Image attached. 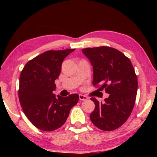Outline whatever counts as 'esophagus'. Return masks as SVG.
<instances>
[{
	"label": "esophagus",
	"instance_id": "esophagus-1",
	"mask_svg": "<svg viewBox=\"0 0 157 157\" xmlns=\"http://www.w3.org/2000/svg\"><path fill=\"white\" fill-rule=\"evenodd\" d=\"M79 99L81 101H84V100H87V99H88V98L86 96H84V95L80 94L79 95Z\"/></svg>",
	"mask_w": 157,
	"mask_h": 157
}]
</instances>
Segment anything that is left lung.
Masks as SVG:
<instances>
[{
    "mask_svg": "<svg viewBox=\"0 0 157 157\" xmlns=\"http://www.w3.org/2000/svg\"><path fill=\"white\" fill-rule=\"evenodd\" d=\"M82 53L93 67L92 84L100 83L109 94L103 103L96 98L94 111L90 117L93 124L104 131H112L127 121L135 105L137 79L129 58L117 49L107 46L87 48Z\"/></svg>",
    "mask_w": 157,
    "mask_h": 157,
    "instance_id": "8db88e82",
    "label": "left lung"
}]
</instances>
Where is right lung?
Masks as SVG:
<instances>
[{
	"label": "right lung",
	"mask_w": 157,
	"mask_h": 157,
	"mask_svg": "<svg viewBox=\"0 0 157 157\" xmlns=\"http://www.w3.org/2000/svg\"><path fill=\"white\" fill-rule=\"evenodd\" d=\"M75 50L46 51L28 61L21 71L18 91L21 106L28 119L41 130L53 131L62 126L78 103L77 94L67 97L53 94L63 61Z\"/></svg>",
	"instance_id": "obj_1"
}]
</instances>
